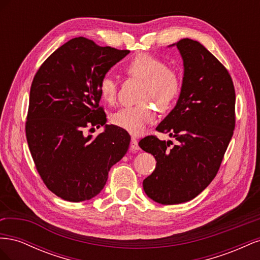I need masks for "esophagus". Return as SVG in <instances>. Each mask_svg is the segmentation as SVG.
Returning a JSON list of instances; mask_svg holds the SVG:
<instances>
[{
    "label": "esophagus",
    "mask_w": 260,
    "mask_h": 260,
    "mask_svg": "<svg viewBox=\"0 0 260 260\" xmlns=\"http://www.w3.org/2000/svg\"><path fill=\"white\" fill-rule=\"evenodd\" d=\"M130 148L132 149V151H139V149H140V146H139V143H138V140H137L136 138H132V139H131Z\"/></svg>",
    "instance_id": "34e87169"
}]
</instances>
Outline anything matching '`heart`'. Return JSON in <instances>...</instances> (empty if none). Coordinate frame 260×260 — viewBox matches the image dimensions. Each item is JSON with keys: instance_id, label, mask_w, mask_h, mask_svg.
I'll return each mask as SVG.
<instances>
[{"instance_id": "b5f03b06", "label": "heart", "mask_w": 260, "mask_h": 260, "mask_svg": "<svg viewBox=\"0 0 260 260\" xmlns=\"http://www.w3.org/2000/svg\"><path fill=\"white\" fill-rule=\"evenodd\" d=\"M123 69L129 77L142 81L139 93L141 103L119 109L112 116V121L131 135L140 136L156 118L155 109L148 102L154 103L160 112L168 111L179 96L180 76L177 70L165 65L162 59L146 53L137 54L125 62ZM99 90L107 103L116 101L117 82L113 77L105 75L102 78Z\"/></svg>"}]
</instances>
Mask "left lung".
Here are the masks:
<instances>
[{
    "instance_id": "8db88e82",
    "label": "left lung",
    "mask_w": 260,
    "mask_h": 260,
    "mask_svg": "<svg viewBox=\"0 0 260 260\" xmlns=\"http://www.w3.org/2000/svg\"><path fill=\"white\" fill-rule=\"evenodd\" d=\"M176 45L183 60V79L174 109L157 125L172 141L148 136L139 142L156 159L143 181L145 194L162 205L193 200L217 175L235 125V91L225 67L191 39Z\"/></svg>"
}]
</instances>
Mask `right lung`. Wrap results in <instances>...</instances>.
<instances>
[{
	"label": "right lung",
	"mask_w": 260,
	"mask_h": 260,
	"mask_svg": "<svg viewBox=\"0 0 260 260\" xmlns=\"http://www.w3.org/2000/svg\"><path fill=\"white\" fill-rule=\"evenodd\" d=\"M129 53L75 38L52 53L34 78L27 142L44 184L62 200L78 203L96 196L109 169L128 151V132L105 124L99 84ZM100 124L106 129L99 136L84 135L86 126Z\"/></svg>",
	"instance_id": "right-lung-1"
}]
</instances>
